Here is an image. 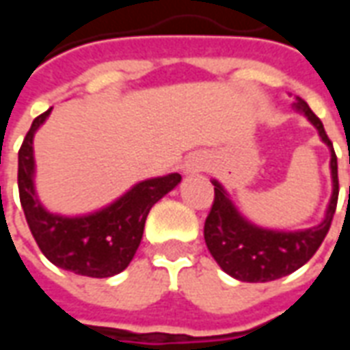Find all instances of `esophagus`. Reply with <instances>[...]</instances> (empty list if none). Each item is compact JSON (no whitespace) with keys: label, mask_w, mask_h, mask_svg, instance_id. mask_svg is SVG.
<instances>
[{"label":"esophagus","mask_w":350,"mask_h":350,"mask_svg":"<svg viewBox=\"0 0 350 350\" xmlns=\"http://www.w3.org/2000/svg\"><path fill=\"white\" fill-rule=\"evenodd\" d=\"M206 168V159L202 155H191L189 159L185 161V170L187 172H200Z\"/></svg>","instance_id":"esophagus-1"}]
</instances>
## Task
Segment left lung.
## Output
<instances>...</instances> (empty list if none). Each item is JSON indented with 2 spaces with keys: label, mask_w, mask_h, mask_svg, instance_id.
I'll use <instances>...</instances> for the list:
<instances>
[{
  "label": "left lung",
  "mask_w": 350,
  "mask_h": 350,
  "mask_svg": "<svg viewBox=\"0 0 350 350\" xmlns=\"http://www.w3.org/2000/svg\"><path fill=\"white\" fill-rule=\"evenodd\" d=\"M296 108L308 116V120L317 127L319 135L328 144L332 152V180H334V193H332L330 206L326 217L321 225L298 232H278V230H264L251 225L236 212L232 202L228 200L227 193L219 183L213 182V204L204 223V240L208 250L228 275L247 281V283H264L293 273L309 258L330 230L332 219L336 213L339 195L338 180V157L334 152L332 140L324 131L323 122L315 112L308 107L304 99H296ZM350 163V159H349ZM350 198V197H349Z\"/></svg>",
  "instance_id": "8db88e82"
}]
</instances>
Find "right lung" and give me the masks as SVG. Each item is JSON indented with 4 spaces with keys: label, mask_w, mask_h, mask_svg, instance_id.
I'll use <instances>...</instances> for the list:
<instances>
[{
    "label": "right lung",
    "mask_w": 350,
    "mask_h": 350,
    "mask_svg": "<svg viewBox=\"0 0 350 350\" xmlns=\"http://www.w3.org/2000/svg\"><path fill=\"white\" fill-rule=\"evenodd\" d=\"M46 112L37 116L18 150V193L27 227L50 262L88 278H110L123 271L135 257L152 206L180 183L182 176L168 174L137 183L114 204L84 217L49 213L35 197L33 135Z\"/></svg>",
    "instance_id": "right-lung-1"
}]
</instances>
